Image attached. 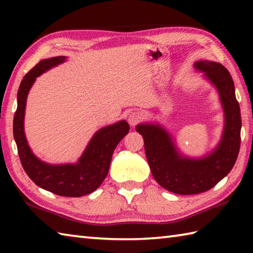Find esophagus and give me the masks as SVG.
Segmentation results:
<instances>
[{
  "label": "esophagus",
  "mask_w": 253,
  "mask_h": 253,
  "mask_svg": "<svg viewBox=\"0 0 253 253\" xmlns=\"http://www.w3.org/2000/svg\"><path fill=\"white\" fill-rule=\"evenodd\" d=\"M127 119H128V123H129L131 126H135L136 124H138L140 122V119H142V115H140L138 111L132 110L128 114Z\"/></svg>",
  "instance_id": "34e87169"
}]
</instances>
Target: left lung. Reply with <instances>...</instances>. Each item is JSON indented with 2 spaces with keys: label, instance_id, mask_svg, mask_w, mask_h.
Returning <instances> with one entry per match:
<instances>
[{
  "label": "left lung",
  "instance_id": "1",
  "mask_svg": "<svg viewBox=\"0 0 253 253\" xmlns=\"http://www.w3.org/2000/svg\"><path fill=\"white\" fill-rule=\"evenodd\" d=\"M195 67L204 71L217 88L223 105L224 132L215 151L203 160H190L179 155L169 135L160 126L136 127L143 135L145 153L155 181L181 195L203 193L215 186L232 169L241 144V114L230 72L221 63L207 60L196 62Z\"/></svg>",
  "mask_w": 253,
  "mask_h": 253
}]
</instances>
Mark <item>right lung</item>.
Returning <instances> with one entry per match:
<instances>
[{
    "label": "right lung",
    "mask_w": 253,
    "mask_h": 253,
    "mask_svg": "<svg viewBox=\"0 0 253 253\" xmlns=\"http://www.w3.org/2000/svg\"><path fill=\"white\" fill-rule=\"evenodd\" d=\"M65 57L44 59L24 76L18 90V108L13 119V135L19 157L25 173L44 190L60 196L78 198L97 190L108 174L111 156L117 144L129 131L127 122L122 121L98 130L85 148L78 164L49 165L33 155L25 139L23 118L28 92L38 76L65 61Z\"/></svg>",
    "instance_id": "obj_1"
}]
</instances>
